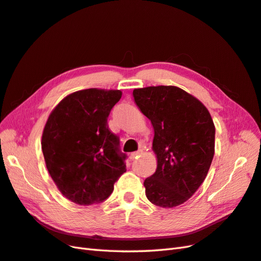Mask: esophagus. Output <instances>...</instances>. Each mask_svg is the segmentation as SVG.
I'll return each instance as SVG.
<instances>
[{
    "instance_id": "esophagus-1",
    "label": "esophagus",
    "mask_w": 261,
    "mask_h": 261,
    "mask_svg": "<svg viewBox=\"0 0 261 261\" xmlns=\"http://www.w3.org/2000/svg\"><path fill=\"white\" fill-rule=\"evenodd\" d=\"M139 154H141V151L139 150V151H136V152H132L130 154H129V159H135V158H137Z\"/></svg>"
}]
</instances>
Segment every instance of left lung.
Wrapping results in <instances>:
<instances>
[{"mask_svg":"<svg viewBox=\"0 0 261 261\" xmlns=\"http://www.w3.org/2000/svg\"><path fill=\"white\" fill-rule=\"evenodd\" d=\"M141 113L152 124L156 170L144 186L150 202L173 208L203 183L215 155L216 127L201 102L176 86L134 89Z\"/></svg>","mask_w":261,"mask_h":261,"instance_id":"8db88e82","label":"left lung"}]
</instances>
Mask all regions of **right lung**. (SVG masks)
Returning <instances> with one entry per match:
<instances>
[{"instance_id": "1", "label": "right lung", "mask_w": 261, "mask_h": 261, "mask_svg": "<svg viewBox=\"0 0 261 261\" xmlns=\"http://www.w3.org/2000/svg\"><path fill=\"white\" fill-rule=\"evenodd\" d=\"M121 90L90 88L68 94L50 113L41 147L46 169L62 195L81 206L105 201L126 171L118 137L108 117Z\"/></svg>"}]
</instances>
